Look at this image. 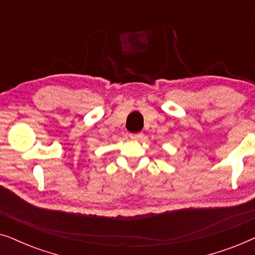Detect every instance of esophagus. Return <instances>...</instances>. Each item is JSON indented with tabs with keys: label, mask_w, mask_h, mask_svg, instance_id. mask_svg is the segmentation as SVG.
Masks as SVG:
<instances>
[{
	"label": "esophagus",
	"mask_w": 255,
	"mask_h": 255,
	"mask_svg": "<svg viewBox=\"0 0 255 255\" xmlns=\"http://www.w3.org/2000/svg\"><path fill=\"white\" fill-rule=\"evenodd\" d=\"M129 137L131 140H141L143 137V133H135V134H130Z\"/></svg>",
	"instance_id": "1"
}]
</instances>
